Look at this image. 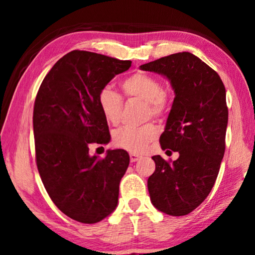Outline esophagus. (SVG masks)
<instances>
[{
    "label": "esophagus",
    "instance_id": "obj_1",
    "mask_svg": "<svg viewBox=\"0 0 255 255\" xmlns=\"http://www.w3.org/2000/svg\"><path fill=\"white\" fill-rule=\"evenodd\" d=\"M129 156H130V162H137L141 158L140 155H137V154H133V153H131L130 155H129Z\"/></svg>",
    "mask_w": 255,
    "mask_h": 255
}]
</instances>
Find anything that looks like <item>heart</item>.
Returning <instances> with one entry per match:
<instances>
[{"label": "heart", "instance_id": "obj_1", "mask_svg": "<svg viewBox=\"0 0 255 255\" xmlns=\"http://www.w3.org/2000/svg\"><path fill=\"white\" fill-rule=\"evenodd\" d=\"M122 89L128 98L140 99L147 105V114L159 118L165 114L167 108V96L162 89L157 77L145 72H136L122 82ZM98 105L106 122L117 125L122 118L123 100L118 93L112 91L109 86L100 90ZM157 136V129L152 124L141 127H122L112 135V141L119 148L131 153H140L147 147L150 141Z\"/></svg>", "mask_w": 255, "mask_h": 255}]
</instances>
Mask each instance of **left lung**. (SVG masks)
Segmentation results:
<instances>
[{
  "mask_svg": "<svg viewBox=\"0 0 255 255\" xmlns=\"http://www.w3.org/2000/svg\"><path fill=\"white\" fill-rule=\"evenodd\" d=\"M140 70L165 76L175 93L159 143L162 149L178 152L179 158L152 157L150 201L164 214L188 215L208 197L225 153V86L213 68L188 51L144 64Z\"/></svg>",
  "mask_w": 255,
  "mask_h": 255,
  "instance_id": "left-lung-1",
  "label": "left lung"
}]
</instances>
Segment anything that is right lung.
Listing matches in <instances>:
<instances>
[{"mask_svg":"<svg viewBox=\"0 0 255 255\" xmlns=\"http://www.w3.org/2000/svg\"><path fill=\"white\" fill-rule=\"evenodd\" d=\"M130 66V60L73 50L45 76L34 100V147L41 181L56 207L80 223L100 222L118 204L128 153L109 149L100 158L89 154V146L110 141L98 96Z\"/></svg>","mask_w":255,"mask_h":255,"instance_id":"right-lung-1","label":"right lung"}]
</instances>
